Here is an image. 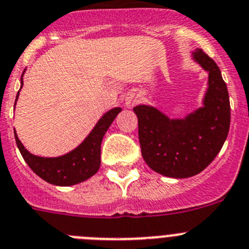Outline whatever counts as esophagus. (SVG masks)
<instances>
[{
	"instance_id": "esophagus-1",
	"label": "esophagus",
	"mask_w": 249,
	"mask_h": 249,
	"mask_svg": "<svg viewBox=\"0 0 249 249\" xmlns=\"http://www.w3.org/2000/svg\"><path fill=\"white\" fill-rule=\"evenodd\" d=\"M138 102H139V97L136 96V94H127V96L125 97V106H126L127 108L134 107L135 104H138Z\"/></svg>"
}]
</instances>
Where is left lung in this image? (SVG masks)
Masks as SVG:
<instances>
[{
  "mask_svg": "<svg viewBox=\"0 0 249 249\" xmlns=\"http://www.w3.org/2000/svg\"><path fill=\"white\" fill-rule=\"evenodd\" d=\"M190 57L209 73L203 106L184 118H171L152 106L134 108L141 153L152 171L171 178H189L206 168L226 141L231 109L219 66L201 49Z\"/></svg>",
  "mask_w": 249,
  "mask_h": 249,
  "instance_id": "obj_1",
  "label": "left lung"
}]
</instances>
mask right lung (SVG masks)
<instances>
[{"instance_id": "add662e5", "label": "right lung", "mask_w": 249, "mask_h": 249, "mask_svg": "<svg viewBox=\"0 0 249 249\" xmlns=\"http://www.w3.org/2000/svg\"><path fill=\"white\" fill-rule=\"evenodd\" d=\"M23 71L20 77V88L23 87ZM19 88V90H20ZM19 90L16 97L15 107L19 97ZM122 111V108L115 107L106 111L97 122L87 138L76 148L57 157H41L30 153L18 139L15 130V138L19 152L30 169L41 179L50 184L59 187H69L82 183L98 172L101 167V145L107 130Z\"/></svg>"}]
</instances>
